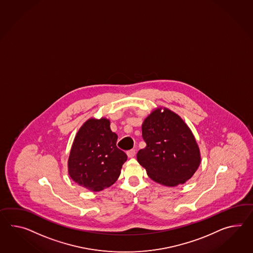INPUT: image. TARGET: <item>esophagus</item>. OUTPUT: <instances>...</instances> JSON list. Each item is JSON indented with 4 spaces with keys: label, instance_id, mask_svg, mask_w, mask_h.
I'll use <instances>...</instances> for the list:
<instances>
[{
    "label": "esophagus",
    "instance_id": "34e87169",
    "mask_svg": "<svg viewBox=\"0 0 253 253\" xmlns=\"http://www.w3.org/2000/svg\"><path fill=\"white\" fill-rule=\"evenodd\" d=\"M136 152L134 149H132V150H129L127 152V155H128V157L129 158H132V157H134V155H135Z\"/></svg>",
    "mask_w": 253,
    "mask_h": 253
}]
</instances>
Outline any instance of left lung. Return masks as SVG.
I'll use <instances>...</instances> for the list:
<instances>
[{"label":"left lung","instance_id":"1","mask_svg":"<svg viewBox=\"0 0 253 253\" xmlns=\"http://www.w3.org/2000/svg\"><path fill=\"white\" fill-rule=\"evenodd\" d=\"M146 147L137 154L149 177L167 186L185 184L200 165V152L191 129L178 115L158 108L142 125Z\"/></svg>","mask_w":253,"mask_h":253}]
</instances>
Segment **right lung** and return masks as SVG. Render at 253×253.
<instances>
[{
    "label": "right lung",
    "mask_w": 253,
    "mask_h": 253,
    "mask_svg": "<svg viewBox=\"0 0 253 253\" xmlns=\"http://www.w3.org/2000/svg\"><path fill=\"white\" fill-rule=\"evenodd\" d=\"M106 118L89 119L75 137L68 158V173L77 184L92 192L113 185L127 155L116 145L118 136Z\"/></svg>",
    "instance_id": "add662e5"
}]
</instances>
